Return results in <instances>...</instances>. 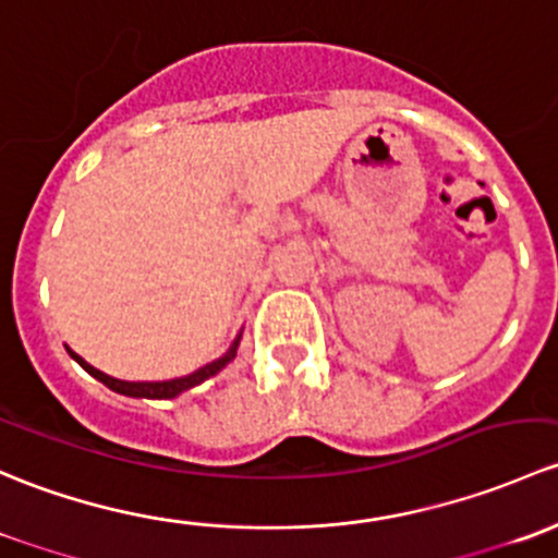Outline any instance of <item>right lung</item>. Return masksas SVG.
Returning a JSON list of instances; mask_svg holds the SVG:
<instances>
[{"label":"right lung","instance_id":"right-lung-1","mask_svg":"<svg viewBox=\"0 0 558 558\" xmlns=\"http://www.w3.org/2000/svg\"><path fill=\"white\" fill-rule=\"evenodd\" d=\"M236 347H239V338H236V343H233L231 352H228L226 357H220V360H215V363L204 365V367H201V371L191 373V376L171 378V381H120V378H112V376H107V373L96 371L94 365H88L83 357H77V354H74V352H69V354H72V357L77 360V363L83 365L85 371L90 373V376L99 378L101 384H107V387L112 389V392L129 395V398H155V400H166V398H177V395L185 392V389L198 387L201 381H206V378H211V376H215V373H220L222 367H226L228 363H231L233 357H236Z\"/></svg>","mask_w":558,"mask_h":558}]
</instances>
